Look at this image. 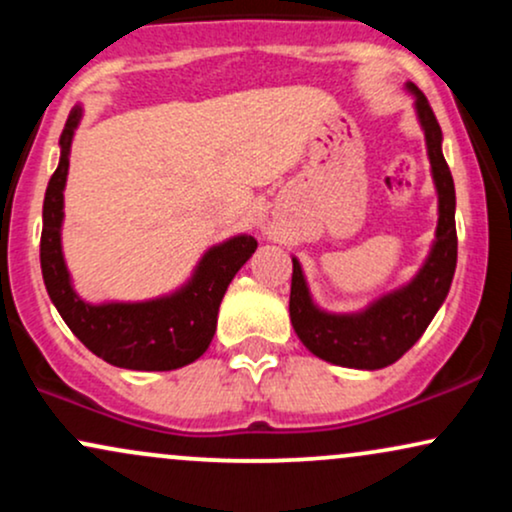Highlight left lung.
Here are the masks:
<instances>
[{"mask_svg":"<svg viewBox=\"0 0 512 512\" xmlns=\"http://www.w3.org/2000/svg\"><path fill=\"white\" fill-rule=\"evenodd\" d=\"M404 88L414 96L416 120L424 132L431 178L438 195L436 238L419 272L399 289L370 301L366 308L354 313H332L317 305L301 262L298 257H291V325L310 354L334 366L378 370L402 358L431 325L438 308L448 298L455 276V182L443 156V132L424 93L414 84Z\"/></svg>","mask_w":512,"mask_h":512,"instance_id":"8db88e82","label":"left lung"}]
</instances>
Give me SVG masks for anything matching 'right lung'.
I'll list each match as a JSON object with an SVG mask.
<instances>
[{"label":"right lung","instance_id":"obj_1","mask_svg":"<svg viewBox=\"0 0 512 512\" xmlns=\"http://www.w3.org/2000/svg\"><path fill=\"white\" fill-rule=\"evenodd\" d=\"M81 117L84 108L74 105L60 137V163L45 190L40 269L50 301L76 339L110 366L127 370H175L187 366L209 349L223 293L257 250V240L248 233H238L211 245L199 257L185 284L163 296L101 303L81 298L62 252L64 187Z\"/></svg>","mask_w":512,"mask_h":512}]
</instances>
